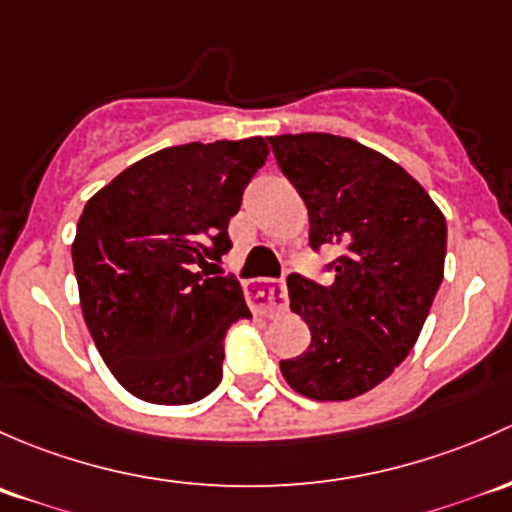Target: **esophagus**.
Instances as JSON below:
<instances>
[{"label":"esophagus","instance_id":"esophagus-1","mask_svg":"<svg viewBox=\"0 0 512 512\" xmlns=\"http://www.w3.org/2000/svg\"><path fill=\"white\" fill-rule=\"evenodd\" d=\"M249 303L258 315H271L283 313L288 308V293L286 283L283 281H258L256 286L249 288Z\"/></svg>","mask_w":512,"mask_h":512}]
</instances>
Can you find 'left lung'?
Returning a JSON list of instances; mask_svg holds the SVG:
<instances>
[{
	"label": "left lung",
	"mask_w": 512,
	"mask_h": 512,
	"mask_svg": "<svg viewBox=\"0 0 512 512\" xmlns=\"http://www.w3.org/2000/svg\"><path fill=\"white\" fill-rule=\"evenodd\" d=\"M308 207L310 246L337 244L335 281L288 276L310 347L281 360L286 382L315 402L370 392L412 352L444 278L446 219L404 167L330 133L268 138Z\"/></svg>",
	"instance_id": "left-lung-1"
}]
</instances>
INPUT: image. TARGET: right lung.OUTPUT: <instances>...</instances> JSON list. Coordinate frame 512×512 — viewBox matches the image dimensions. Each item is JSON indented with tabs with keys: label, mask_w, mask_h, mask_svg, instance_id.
Wrapping results in <instances>:
<instances>
[{
	"label": "right lung",
	"mask_w": 512,
	"mask_h": 512,
	"mask_svg": "<svg viewBox=\"0 0 512 512\" xmlns=\"http://www.w3.org/2000/svg\"><path fill=\"white\" fill-rule=\"evenodd\" d=\"M266 157L263 138L165 147L83 207L71 246L83 320L142 402L192 404L221 382L226 330L251 313L236 278L204 268L231 249L229 219Z\"/></svg>",
	"instance_id": "1"
}]
</instances>
